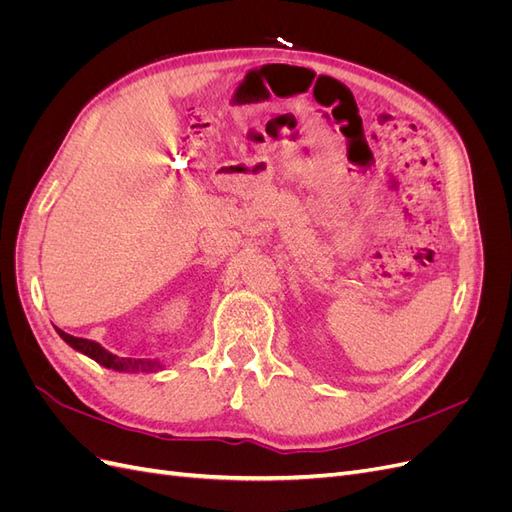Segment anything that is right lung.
<instances>
[{"label":"right lung","instance_id":"1","mask_svg":"<svg viewBox=\"0 0 512 512\" xmlns=\"http://www.w3.org/2000/svg\"><path fill=\"white\" fill-rule=\"evenodd\" d=\"M55 331L70 348L89 356V359H94L96 363H100L106 369H115V371H158V369H162V363L158 359H123V356H117L113 352H108L106 348H102L98 342H91V339L68 335L57 327H55Z\"/></svg>","mask_w":512,"mask_h":512}]
</instances>
